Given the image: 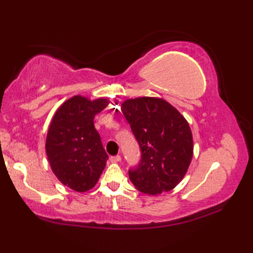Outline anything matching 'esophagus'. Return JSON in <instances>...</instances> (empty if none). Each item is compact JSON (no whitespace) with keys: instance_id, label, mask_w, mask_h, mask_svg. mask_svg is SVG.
Here are the masks:
<instances>
[{"instance_id":"esophagus-1","label":"esophagus","mask_w":253,"mask_h":253,"mask_svg":"<svg viewBox=\"0 0 253 253\" xmlns=\"http://www.w3.org/2000/svg\"><path fill=\"white\" fill-rule=\"evenodd\" d=\"M110 160H111V162H114V163H116V162H120V161L122 160V157L121 155H113V157H111L110 158Z\"/></svg>"}]
</instances>
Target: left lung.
Instances as JSON below:
<instances>
[{
  "mask_svg": "<svg viewBox=\"0 0 253 253\" xmlns=\"http://www.w3.org/2000/svg\"><path fill=\"white\" fill-rule=\"evenodd\" d=\"M122 112L141 150L140 162L128 170L133 186L149 195L171 190L184 178L192 159L189 124L159 98L127 100Z\"/></svg>",
  "mask_w": 253,
  "mask_h": 253,
  "instance_id": "obj_1",
  "label": "left lung"
}]
</instances>
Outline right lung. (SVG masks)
<instances>
[{
    "mask_svg": "<svg viewBox=\"0 0 253 253\" xmlns=\"http://www.w3.org/2000/svg\"><path fill=\"white\" fill-rule=\"evenodd\" d=\"M107 104L106 99L75 95L52 118L45 142L47 160L58 180L75 191L93 188L109 159L93 124L95 114Z\"/></svg>",
    "mask_w": 253,
    "mask_h": 253,
    "instance_id": "obj_1",
    "label": "right lung"
}]
</instances>
